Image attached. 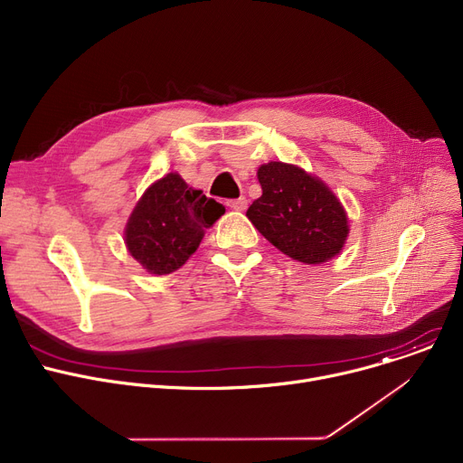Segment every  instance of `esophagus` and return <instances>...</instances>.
<instances>
[{
	"label": "esophagus",
	"mask_w": 463,
	"mask_h": 463,
	"mask_svg": "<svg viewBox=\"0 0 463 463\" xmlns=\"http://www.w3.org/2000/svg\"><path fill=\"white\" fill-rule=\"evenodd\" d=\"M227 206H229L231 210H236V212H243L245 208H248V199H245V197H240V199H232V201H229V203H227Z\"/></svg>",
	"instance_id": "obj_1"
}]
</instances>
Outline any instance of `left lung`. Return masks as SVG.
Listing matches in <instances>:
<instances>
[{
    "mask_svg": "<svg viewBox=\"0 0 463 463\" xmlns=\"http://www.w3.org/2000/svg\"><path fill=\"white\" fill-rule=\"evenodd\" d=\"M257 176L262 195L245 215L271 245L303 264H322L341 253L348 218L320 178L283 162L260 165Z\"/></svg>",
    "mask_w": 463,
    "mask_h": 463,
    "instance_id": "left-lung-1",
    "label": "left lung"
}]
</instances>
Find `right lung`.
Listing matches in <instances>:
<instances>
[{
    "label": "right lung",
    "mask_w": 463,
    "mask_h": 463,
    "mask_svg": "<svg viewBox=\"0 0 463 463\" xmlns=\"http://www.w3.org/2000/svg\"><path fill=\"white\" fill-rule=\"evenodd\" d=\"M225 206L190 188L178 173L156 180L136 204L125 231L130 255L150 273L178 269L199 248Z\"/></svg>",
    "instance_id": "right-lung-1"
}]
</instances>
